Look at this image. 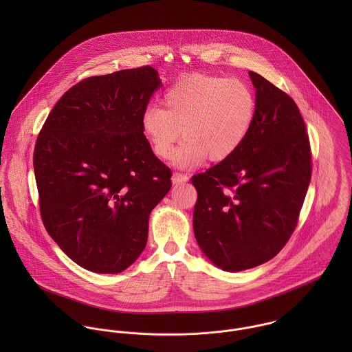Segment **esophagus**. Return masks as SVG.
<instances>
[{"label":"esophagus","mask_w":352,"mask_h":352,"mask_svg":"<svg viewBox=\"0 0 352 352\" xmlns=\"http://www.w3.org/2000/svg\"><path fill=\"white\" fill-rule=\"evenodd\" d=\"M190 176L187 173H182V172H175L173 176H172V182L173 184H182V183H186L188 182Z\"/></svg>","instance_id":"1"}]
</instances>
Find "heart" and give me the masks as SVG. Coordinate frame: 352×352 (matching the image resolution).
Listing matches in <instances>:
<instances>
[{
  "mask_svg": "<svg viewBox=\"0 0 352 352\" xmlns=\"http://www.w3.org/2000/svg\"><path fill=\"white\" fill-rule=\"evenodd\" d=\"M164 108H145L141 124L153 151L169 158L181 136L186 140L172 156L177 166H194L208 155L222 161L241 148L251 133L257 100L239 78L192 74L173 82L162 96Z\"/></svg>",
  "mask_w": 352,
  "mask_h": 352,
  "instance_id": "b5f03b06",
  "label": "heart"
}]
</instances>
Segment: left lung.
<instances>
[{
	"mask_svg": "<svg viewBox=\"0 0 352 352\" xmlns=\"http://www.w3.org/2000/svg\"><path fill=\"white\" fill-rule=\"evenodd\" d=\"M257 113L241 148L191 182L194 233L221 270L237 272L275 257L292 237L311 177L309 135L287 94L250 72Z\"/></svg>",
	"mask_w": 352,
	"mask_h": 352,
	"instance_id": "left-lung-1",
	"label": "left lung"
}]
</instances>
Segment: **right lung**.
Listing matches in <instances>:
<instances>
[{"mask_svg": "<svg viewBox=\"0 0 352 352\" xmlns=\"http://www.w3.org/2000/svg\"><path fill=\"white\" fill-rule=\"evenodd\" d=\"M160 84L151 66L88 77L65 92L38 135L42 221L88 271L130 267L146 247L151 210L170 190L172 172L141 124Z\"/></svg>", "mask_w": 352, "mask_h": 352, "instance_id": "right-lung-1", "label": "right lung"}]
</instances>
